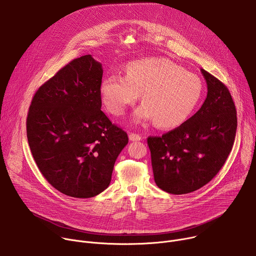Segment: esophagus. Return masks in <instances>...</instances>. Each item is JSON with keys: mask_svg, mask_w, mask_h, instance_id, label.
I'll list each match as a JSON object with an SVG mask.
<instances>
[{"mask_svg": "<svg viewBox=\"0 0 256 256\" xmlns=\"http://www.w3.org/2000/svg\"><path fill=\"white\" fill-rule=\"evenodd\" d=\"M128 138L130 140L136 142V140H142V136L138 134H134V132H130L128 134Z\"/></svg>", "mask_w": 256, "mask_h": 256, "instance_id": "obj_1", "label": "esophagus"}]
</instances>
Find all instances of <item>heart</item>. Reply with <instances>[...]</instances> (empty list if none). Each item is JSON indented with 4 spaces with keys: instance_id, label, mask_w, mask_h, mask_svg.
<instances>
[{
    "instance_id": "b5f03b06",
    "label": "heart",
    "mask_w": 256,
    "mask_h": 256,
    "mask_svg": "<svg viewBox=\"0 0 256 256\" xmlns=\"http://www.w3.org/2000/svg\"><path fill=\"white\" fill-rule=\"evenodd\" d=\"M102 101L114 116H122L142 94L134 122L153 120L158 128H173L190 116L202 94L200 79L171 60L148 58L130 62L126 77L109 75L100 85Z\"/></svg>"
}]
</instances>
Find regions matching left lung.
I'll use <instances>...</instances> for the list:
<instances>
[{"instance_id": "1", "label": "left lung", "mask_w": 256, "mask_h": 256, "mask_svg": "<svg viewBox=\"0 0 256 256\" xmlns=\"http://www.w3.org/2000/svg\"><path fill=\"white\" fill-rule=\"evenodd\" d=\"M200 70L208 95L198 112L162 136L148 138L156 184L172 194L208 184L225 164L236 136V108L228 88Z\"/></svg>"}]
</instances>
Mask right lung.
<instances>
[{
    "mask_svg": "<svg viewBox=\"0 0 256 256\" xmlns=\"http://www.w3.org/2000/svg\"><path fill=\"white\" fill-rule=\"evenodd\" d=\"M102 64L91 54L72 60L36 91L26 122L40 171L56 190L93 198L112 181L128 134L101 112Z\"/></svg>",
    "mask_w": 256,
    "mask_h": 256,
    "instance_id": "add662e5",
    "label": "right lung"
}]
</instances>
